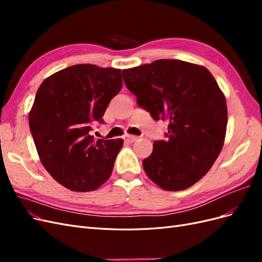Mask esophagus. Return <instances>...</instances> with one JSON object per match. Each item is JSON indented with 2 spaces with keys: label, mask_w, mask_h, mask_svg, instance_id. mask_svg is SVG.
I'll list each match as a JSON object with an SVG mask.
<instances>
[{
  "label": "esophagus",
  "mask_w": 262,
  "mask_h": 262,
  "mask_svg": "<svg viewBox=\"0 0 262 262\" xmlns=\"http://www.w3.org/2000/svg\"><path fill=\"white\" fill-rule=\"evenodd\" d=\"M138 139H139V137L130 136V134H124V137H123V140L126 142H130V143H132V142H134V141H137Z\"/></svg>",
  "instance_id": "esophagus-1"
}]
</instances>
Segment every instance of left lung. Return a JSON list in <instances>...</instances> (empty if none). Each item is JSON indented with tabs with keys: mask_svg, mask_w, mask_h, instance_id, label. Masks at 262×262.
<instances>
[{
	"mask_svg": "<svg viewBox=\"0 0 262 262\" xmlns=\"http://www.w3.org/2000/svg\"><path fill=\"white\" fill-rule=\"evenodd\" d=\"M128 90L154 120H167L168 139L155 141L143 168L167 191L199 181L224 145L227 107L210 71L186 61L162 59L122 70Z\"/></svg>",
	"mask_w": 262,
	"mask_h": 262,
	"instance_id": "1",
	"label": "left lung"
}]
</instances>
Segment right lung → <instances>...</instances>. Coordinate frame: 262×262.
I'll list each match as a JSON object with an SVG mask.
<instances>
[{"label": "right lung", "mask_w": 262, "mask_h": 262, "mask_svg": "<svg viewBox=\"0 0 262 262\" xmlns=\"http://www.w3.org/2000/svg\"><path fill=\"white\" fill-rule=\"evenodd\" d=\"M121 87L120 69L95 64L63 69L39 86L29 128L39 160L63 187L93 191L112 176L123 140H95L91 131Z\"/></svg>", "instance_id": "right-lung-1"}]
</instances>
